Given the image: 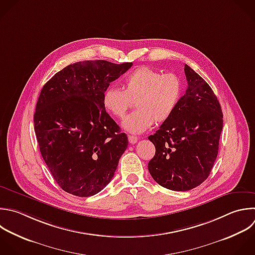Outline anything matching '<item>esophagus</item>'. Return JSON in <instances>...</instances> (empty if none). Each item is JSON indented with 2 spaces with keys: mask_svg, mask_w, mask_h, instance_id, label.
I'll return each mask as SVG.
<instances>
[{
  "mask_svg": "<svg viewBox=\"0 0 255 255\" xmlns=\"http://www.w3.org/2000/svg\"><path fill=\"white\" fill-rule=\"evenodd\" d=\"M137 140H138V138H137L136 136H134V135H128V141H129V143L134 144V143L137 142Z\"/></svg>",
  "mask_w": 255,
  "mask_h": 255,
  "instance_id": "obj_1",
  "label": "esophagus"
}]
</instances>
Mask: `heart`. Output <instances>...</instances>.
Masks as SVG:
<instances>
[{
    "label": "heart",
    "mask_w": 255,
    "mask_h": 255,
    "mask_svg": "<svg viewBox=\"0 0 255 255\" xmlns=\"http://www.w3.org/2000/svg\"><path fill=\"white\" fill-rule=\"evenodd\" d=\"M182 91V81L177 75L140 67L126 77L124 90L112 86L105 91L103 106L110 115L123 119L134 103L136 111L128 116L122 126L129 132L141 133L172 116Z\"/></svg>",
    "instance_id": "obj_1"
}]
</instances>
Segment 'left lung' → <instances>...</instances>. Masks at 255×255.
<instances>
[{"label": "left lung", "mask_w": 255, "mask_h": 255, "mask_svg": "<svg viewBox=\"0 0 255 255\" xmlns=\"http://www.w3.org/2000/svg\"><path fill=\"white\" fill-rule=\"evenodd\" d=\"M187 81L172 116L148 139L155 154L148 171L161 186L185 191L201 184L209 175L218 153L222 111L209 85L184 65Z\"/></svg>", "instance_id": "1"}]
</instances>
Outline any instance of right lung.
Wrapping results in <instances>:
<instances>
[{"label":"right lung","instance_id":"obj_1","mask_svg":"<svg viewBox=\"0 0 255 255\" xmlns=\"http://www.w3.org/2000/svg\"><path fill=\"white\" fill-rule=\"evenodd\" d=\"M131 66L79 62L43 87L34 115L35 132L42 156L63 190L88 197L111 182L128 142L106 112L103 95Z\"/></svg>","mask_w":255,"mask_h":255}]
</instances>
